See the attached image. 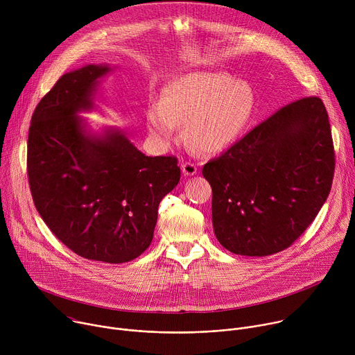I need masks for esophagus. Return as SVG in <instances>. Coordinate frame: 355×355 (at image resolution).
Here are the masks:
<instances>
[{"label": "esophagus", "mask_w": 355, "mask_h": 355, "mask_svg": "<svg viewBox=\"0 0 355 355\" xmlns=\"http://www.w3.org/2000/svg\"><path fill=\"white\" fill-rule=\"evenodd\" d=\"M181 170H182V174L187 175V177H191V175L196 174V166L192 164V163H188V162L181 164Z\"/></svg>", "instance_id": "esophagus-1"}]
</instances>
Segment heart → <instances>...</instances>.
Masks as SVG:
<instances>
[{
	"mask_svg": "<svg viewBox=\"0 0 355 355\" xmlns=\"http://www.w3.org/2000/svg\"><path fill=\"white\" fill-rule=\"evenodd\" d=\"M254 110V89L247 81L226 73H187L170 80L160 101L148 104L146 126L155 143L167 148L180 140V125H185L188 141L216 155L243 136Z\"/></svg>",
	"mask_w": 355,
	"mask_h": 355,
	"instance_id": "obj_1",
	"label": "heart"
}]
</instances>
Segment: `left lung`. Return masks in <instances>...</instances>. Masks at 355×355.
Returning a JSON list of instances; mask_svg holds the SVG:
<instances>
[{
    "mask_svg": "<svg viewBox=\"0 0 355 355\" xmlns=\"http://www.w3.org/2000/svg\"><path fill=\"white\" fill-rule=\"evenodd\" d=\"M334 166L322 99L306 96L282 107L204 166L216 239L248 257L288 248L326 202Z\"/></svg>",
    "mask_w": 355,
    "mask_h": 355,
    "instance_id": "8db88e82",
    "label": "left lung"
}]
</instances>
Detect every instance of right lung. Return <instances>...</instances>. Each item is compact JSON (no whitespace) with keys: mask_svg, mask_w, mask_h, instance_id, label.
<instances>
[{"mask_svg":"<svg viewBox=\"0 0 355 355\" xmlns=\"http://www.w3.org/2000/svg\"><path fill=\"white\" fill-rule=\"evenodd\" d=\"M108 64L59 78L37 104L28 136L35 207L76 254L110 264L139 257L153 240L159 204L180 182L174 156H144L115 128L92 133L77 114L94 108Z\"/></svg>","mask_w":355,"mask_h":355,"instance_id":"right-lung-1","label":"right lung"}]
</instances>
